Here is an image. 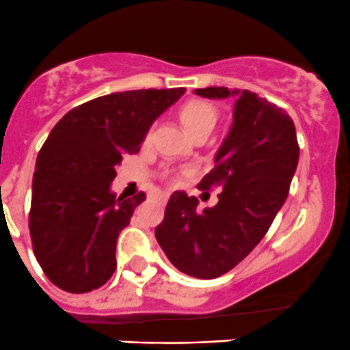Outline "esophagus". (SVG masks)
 <instances>
[{
    "instance_id": "obj_1",
    "label": "esophagus",
    "mask_w": 350,
    "mask_h": 350,
    "mask_svg": "<svg viewBox=\"0 0 350 350\" xmlns=\"http://www.w3.org/2000/svg\"><path fill=\"white\" fill-rule=\"evenodd\" d=\"M168 197H170V195H168V193H160L157 198H159V200H160V204L165 205L168 202Z\"/></svg>"
}]
</instances>
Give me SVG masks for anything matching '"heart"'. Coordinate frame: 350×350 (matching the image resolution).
I'll use <instances>...</instances> for the list:
<instances>
[{
	"mask_svg": "<svg viewBox=\"0 0 350 350\" xmlns=\"http://www.w3.org/2000/svg\"><path fill=\"white\" fill-rule=\"evenodd\" d=\"M180 118H182L185 129L193 133L195 130L204 129V126H215L217 123V111L212 105L205 103V101H190L180 111Z\"/></svg>",
	"mask_w": 350,
	"mask_h": 350,
	"instance_id": "1",
	"label": "heart"
}]
</instances>
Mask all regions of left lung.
<instances>
[{
	"label": "left lung",
	"instance_id": "1",
	"mask_svg": "<svg viewBox=\"0 0 350 350\" xmlns=\"http://www.w3.org/2000/svg\"><path fill=\"white\" fill-rule=\"evenodd\" d=\"M205 98H235L234 123L198 190L221 187L215 206L175 191L155 228L157 242L180 272L217 279L264 239L284 205L299 163L295 125L287 111L249 90L198 88Z\"/></svg>",
	"mask_w": 350,
	"mask_h": 350
}]
</instances>
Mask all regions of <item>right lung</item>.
Listing matches in <instances>:
<instances>
[{
	"label": "right lung",
	"mask_w": 350,
	"mask_h": 350,
	"mask_svg": "<svg viewBox=\"0 0 350 350\" xmlns=\"http://www.w3.org/2000/svg\"><path fill=\"white\" fill-rule=\"evenodd\" d=\"M185 88L131 90L78 105L41 146L33 175L29 235L44 275L71 294L110 280L116 240L145 191H110L116 165L140 150L152 123Z\"/></svg>",
	"instance_id": "add662e5"
}]
</instances>
